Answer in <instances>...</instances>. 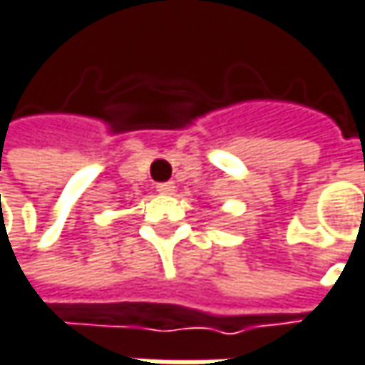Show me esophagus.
Listing matches in <instances>:
<instances>
[{
  "instance_id": "obj_1",
  "label": "esophagus",
  "mask_w": 365,
  "mask_h": 365,
  "mask_svg": "<svg viewBox=\"0 0 365 365\" xmlns=\"http://www.w3.org/2000/svg\"><path fill=\"white\" fill-rule=\"evenodd\" d=\"M157 192H159V194H165V196H169V194H173V192H175V183L173 182L159 183V185H157Z\"/></svg>"
}]
</instances>
